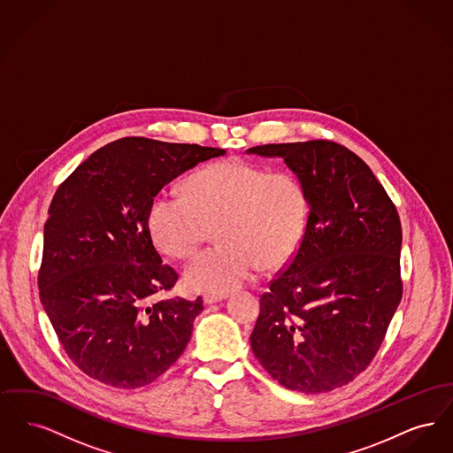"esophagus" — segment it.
<instances>
[{"label":"esophagus","instance_id":"34e87169","mask_svg":"<svg viewBox=\"0 0 453 453\" xmlns=\"http://www.w3.org/2000/svg\"><path fill=\"white\" fill-rule=\"evenodd\" d=\"M227 296H214V294H205L203 296V302L205 303H216V302L224 301Z\"/></svg>","mask_w":453,"mask_h":453}]
</instances>
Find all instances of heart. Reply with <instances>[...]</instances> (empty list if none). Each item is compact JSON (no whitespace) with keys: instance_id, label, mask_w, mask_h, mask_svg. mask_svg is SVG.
<instances>
[{"instance_id":"obj_1","label":"heart","mask_w":453,"mask_h":453,"mask_svg":"<svg viewBox=\"0 0 453 453\" xmlns=\"http://www.w3.org/2000/svg\"><path fill=\"white\" fill-rule=\"evenodd\" d=\"M216 227L219 244L185 268L190 288L224 296L292 258L307 233L309 196L297 174L229 157L192 174L185 194L152 196L148 227L154 244L172 258L192 257Z\"/></svg>"}]
</instances>
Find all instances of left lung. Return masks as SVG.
Segmentation results:
<instances>
[{"instance_id": "obj_1", "label": "left lung", "mask_w": 453, "mask_h": 453, "mask_svg": "<svg viewBox=\"0 0 453 453\" xmlns=\"http://www.w3.org/2000/svg\"><path fill=\"white\" fill-rule=\"evenodd\" d=\"M248 152L281 157L309 196L307 233L259 297L251 349L283 388H342L372 364L403 297L397 209L365 161L338 142Z\"/></svg>"}]
</instances>
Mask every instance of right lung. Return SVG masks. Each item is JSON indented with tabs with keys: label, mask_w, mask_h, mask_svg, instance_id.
<instances>
[{
	"label": "right lung",
	"mask_w": 453,
	"mask_h": 453,
	"mask_svg": "<svg viewBox=\"0 0 453 453\" xmlns=\"http://www.w3.org/2000/svg\"><path fill=\"white\" fill-rule=\"evenodd\" d=\"M226 154L198 144L124 137L59 185L43 226L39 290L67 357L119 388L154 382L188 345L202 297L152 301L178 273L152 244V196L195 165Z\"/></svg>",
	"instance_id": "obj_1"
}]
</instances>
